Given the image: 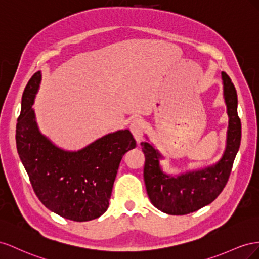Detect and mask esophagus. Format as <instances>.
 Listing matches in <instances>:
<instances>
[{"label": "esophagus", "instance_id": "obj_1", "mask_svg": "<svg viewBox=\"0 0 259 259\" xmlns=\"http://www.w3.org/2000/svg\"><path fill=\"white\" fill-rule=\"evenodd\" d=\"M130 130L132 132V135L136 138L137 142L140 143L142 141L143 139V135H144V121L141 119V118H135L134 120L131 121L130 124Z\"/></svg>", "mask_w": 259, "mask_h": 259}]
</instances>
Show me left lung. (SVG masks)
<instances>
[{"mask_svg":"<svg viewBox=\"0 0 259 259\" xmlns=\"http://www.w3.org/2000/svg\"><path fill=\"white\" fill-rule=\"evenodd\" d=\"M221 75L229 128L226 151L216 165L174 178L160 170V154L150 143H141L145 156L143 177L147 195L155 207L169 215H187L210 204L221 193L230 177L241 143V119L235 87L225 71Z\"/></svg>","mask_w":259,"mask_h":259,"instance_id":"8db88e82","label":"left lung"}]
</instances>
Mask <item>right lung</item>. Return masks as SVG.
<instances>
[{
    "label": "right lung",
    "mask_w": 259,
    "mask_h": 259,
    "mask_svg": "<svg viewBox=\"0 0 259 259\" xmlns=\"http://www.w3.org/2000/svg\"><path fill=\"white\" fill-rule=\"evenodd\" d=\"M41 81H28L16 125V145L35 195L66 219L89 221L104 213L123 155L137 143L129 130L103 137L83 150L65 152L40 134L32 109Z\"/></svg>",
    "instance_id": "1"
}]
</instances>
